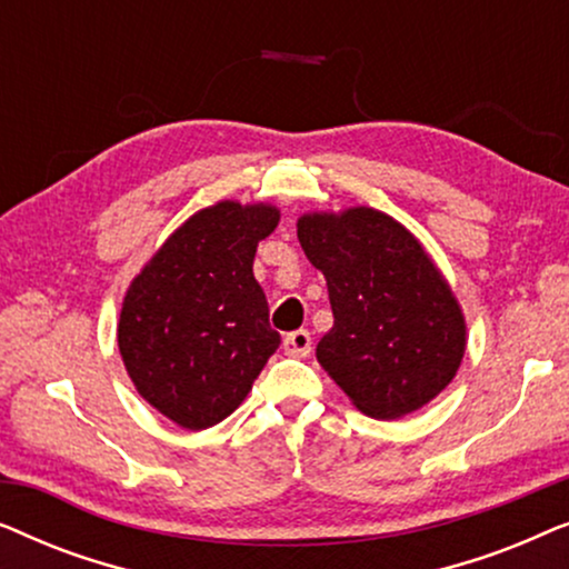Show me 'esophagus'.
Instances as JSON below:
<instances>
[{"label":"esophagus","instance_id":"34e87169","mask_svg":"<svg viewBox=\"0 0 569 569\" xmlns=\"http://www.w3.org/2000/svg\"><path fill=\"white\" fill-rule=\"evenodd\" d=\"M284 352L292 355V357H306L310 355V349H313V337H310V331L306 329H298V331H290L282 341Z\"/></svg>","mask_w":569,"mask_h":569}]
</instances>
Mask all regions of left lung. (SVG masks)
I'll use <instances>...</instances> for the list:
<instances>
[{
  "instance_id": "obj_1",
  "label": "left lung",
  "mask_w": 569,
  "mask_h": 569,
  "mask_svg": "<svg viewBox=\"0 0 569 569\" xmlns=\"http://www.w3.org/2000/svg\"><path fill=\"white\" fill-rule=\"evenodd\" d=\"M298 240L329 287L333 326L316 357L333 383L376 419L430 403L463 360L466 321L422 243L370 207L302 214Z\"/></svg>"
}]
</instances>
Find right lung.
Returning <instances> with one entry per match:
<instances>
[{
  "label": "right lung",
  "instance_id": "obj_1",
  "mask_svg": "<svg viewBox=\"0 0 569 569\" xmlns=\"http://www.w3.org/2000/svg\"><path fill=\"white\" fill-rule=\"evenodd\" d=\"M279 209L217 201L189 217L129 284L119 349L142 399L186 430L230 417L279 347L253 277Z\"/></svg>",
  "mask_w": 569,
  "mask_h": 569
}]
</instances>
